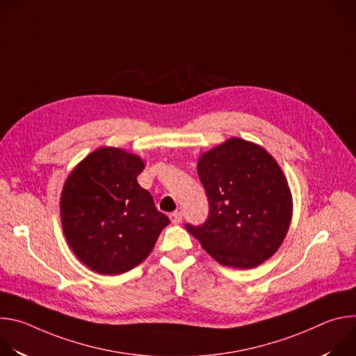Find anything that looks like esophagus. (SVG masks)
Masks as SVG:
<instances>
[{
    "mask_svg": "<svg viewBox=\"0 0 356 356\" xmlns=\"http://www.w3.org/2000/svg\"><path fill=\"white\" fill-rule=\"evenodd\" d=\"M170 220L173 224H180L181 220H183V214L180 211H175L170 214Z\"/></svg>",
    "mask_w": 356,
    "mask_h": 356,
    "instance_id": "34e87169",
    "label": "esophagus"
}]
</instances>
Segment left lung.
Segmentation results:
<instances>
[{"instance_id":"8db88e82","label":"left lung","mask_w":356,"mask_h":356,"mask_svg":"<svg viewBox=\"0 0 356 356\" xmlns=\"http://www.w3.org/2000/svg\"><path fill=\"white\" fill-rule=\"evenodd\" d=\"M197 173L209 198V217L186 229L221 265L250 269L282 245L291 220L287 180L268 152L239 138L198 159Z\"/></svg>"}]
</instances>
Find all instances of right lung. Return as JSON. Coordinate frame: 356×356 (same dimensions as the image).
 Segmentation results:
<instances>
[{
  "label": "right lung",
  "mask_w": 356,
  "mask_h": 356,
  "mask_svg": "<svg viewBox=\"0 0 356 356\" xmlns=\"http://www.w3.org/2000/svg\"><path fill=\"white\" fill-rule=\"evenodd\" d=\"M140 158L99 147L70 173L60 216L76 257L99 275H120L139 265L170 220L138 184Z\"/></svg>",
  "instance_id": "right-lung-1"
}]
</instances>
